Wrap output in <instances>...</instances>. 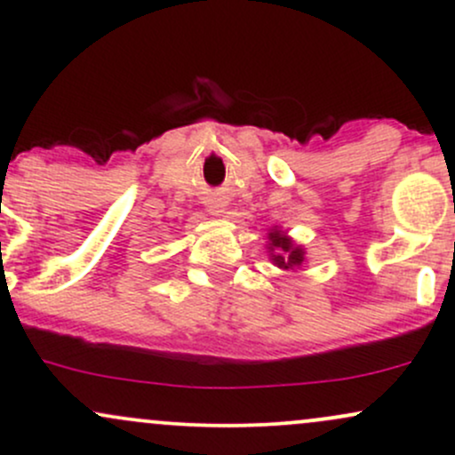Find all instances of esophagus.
Listing matches in <instances>:
<instances>
[{
  "label": "esophagus",
  "mask_w": 455,
  "mask_h": 455,
  "mask_svg": "<svg viewBox=\"0 0 455 455\" xmlns=\"http://www.w3.org/2000/svg\"><path fill=\"white\" fill-rule=\"evenodd\" d=\"M207 210H210V213H213V216H222L224 210H227V203H224V201H210V203H207Z\"/></svg>",
  "instance_id": "esophagus-1"
}]
</instances>
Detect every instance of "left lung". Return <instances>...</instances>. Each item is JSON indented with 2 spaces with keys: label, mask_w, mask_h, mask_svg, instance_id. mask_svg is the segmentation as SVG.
Returning <instances> with one entry per match:
<instances>
[{
  "label": "left lung",
  "mask_w": 455,
  "mask_h": 455,
  "mask_svg": "<svg viewBox=\"0 0 455 455\" xmlns=\"http://www.w3.org/2000/svg\"><path fill=\"white\" fill-rule=\"evenodd\" d=\"M269 242L267 252H269V260L280 269H299L306 265V248L304 245L295 243L293 237H289V233L282 231L280 227L269 228L267 233Z\"/></svg>",
  "instance_id": "8db88e82"
}]
</instances>
